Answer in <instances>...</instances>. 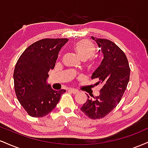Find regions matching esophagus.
<instances>
[{
  "label": "esophagus",
  "mask_w": 148,
  "mask_h": 148,
  "mask_svg": "<svg viewBox=\"0 0 148 148\" xmlns=\"http://www.w3.org/2000/svg\"><path fill=\"white\" fill-rule=\"evenodd\" d=\"M69 91L71 92L74 93V94H77L79 92V90L76 89H74V88H69Z\"/></svg>",
  "instance_id": "34e87169"
}]
</instances>
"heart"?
Wrapping results in <instances>:
<instances>
[{
    "label": "heart",
    "mask_w": 148,
    "mask_h": 148,
    "mask_svg": "<svg viewBox=\"0 0 148 148\" xmlns=\"http://www.w3.org/2000/svg\"><path fill=\"white\" fill-rule=\"evenodd\" d=\"M73 48L78 56L83 60L92 57L96 51L94 45L88 40H81L76 42L73 45Z\"/></svg>",
    "instance_id": "obj_1"
}]
</instances>
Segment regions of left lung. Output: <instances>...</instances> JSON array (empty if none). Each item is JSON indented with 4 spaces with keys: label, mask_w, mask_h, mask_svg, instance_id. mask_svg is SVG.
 <instances>
[{
    "label": "left lung",
    "mask_w": 148,
    "mask_h": 148,
    "mask_svg": "<svg viewBox=\"0 0 148 148\" xmlns=\"http://www.w3.org/2000/svg\"><path fill=\"white\" fill-rule=\"evenodd\" d=\"M92 39L101 49L103 58L91 76L102 88L97 97L88 95L81 106L83 113L92 119H100L113 111L121 100L130 81V68L126 55L114 42L106 39Z\"/></svg>",
    "instance_id": "1"
}]
</instances>
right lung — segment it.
<instances>
[{
	"mask_svg": "<svg viewBox=\"0 0 148 148\" xmlns=\"http://www.w3.org/2000/svg\"><path fill=\"white\" fill-rule=\"evenodd\" d=\"M67 41V38L39 40L25 49L16 62L13 75L15 93L31 117L48 115L66 92L53 90L47 79L48 72L55 67L59 51Z\"/></svg>",
	"mask_w": 148,
	"mask_h": 148,
	"instance_id": "obj_1",
	"label": "right lung"
}]
</instances>
